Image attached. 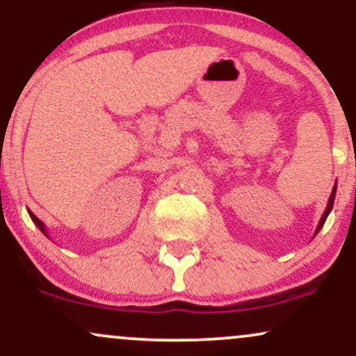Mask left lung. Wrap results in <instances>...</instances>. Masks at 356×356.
<instances>
[{
	"label": "left lung",
	"instance_id": "obj_1",
	"mask_svg": "<svg viewBox=\"0 0 356 356\" xmlns=\"http://www.w3.org/2000/svg\"><path fill=\"white\" fill-rule=\"evenodd\" d=\"M334 195H337V184H334V187H333L332 194H330V199H328V206H326V209H325V212H323V216H321L320 222H318V226H316V231H314V236H316L318 232H320V229H321V227H323V224H325L326 218H328V216H330V212H332V209H333V204H334ZM314 236H313V238H314Z\"/></svg>",
	"mask_w": 356,
	"mask_h": 356
}]
</instances>
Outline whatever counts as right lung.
<instances>
[{"instance_id": "obj_1", "label": "right lung", "mask_w": 356, "mask_h": 356, "mask_svg": "<svg viewBox=\"0 0 356 356\" xmlns=\"http://www.w3.org/2000/svg\"><path fill=\"white\" fill-rule=\"evenodd\" d=\"M28 214H30V218H31V219H33V222L36 224V226H38V227H40V231H42L44 236H48V232H47V227H44V224L42 222V220H40L38 218H36V216H35V214H33V212H31V211H28Z\"/></svg>"}]
</instances>
